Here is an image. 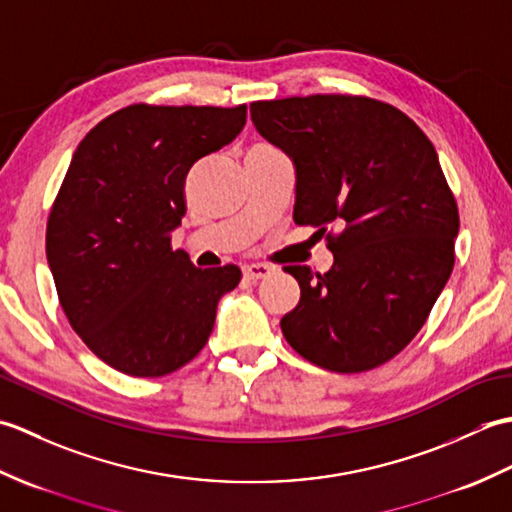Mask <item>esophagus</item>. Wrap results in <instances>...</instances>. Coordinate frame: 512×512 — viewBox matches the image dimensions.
<instances>
[{
	"label": "esophagus",
	"instance_id": "34e87169",
	"mask_svg": "<svg viewBox=\"0 0 512 512\" xmlns=\"http://www.w3.org/2000/svg\"><path fill=\"white\" fill-rule=\"evenodd\" d=\"M242 273L248 281H257V279H264L270 273H273V268L266 266V264H248L242 268Z\"/></svg>",
	"mask_w": 512,
	"mask_h": 512
}]
</instances>
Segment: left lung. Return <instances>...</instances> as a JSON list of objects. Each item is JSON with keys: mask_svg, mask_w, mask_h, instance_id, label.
<instances>
[{"mask_svg": "<svg viewBox=\"0 0 512 512\" xmlns=\"http://www.w3.org/2000/svg\"><path fill=\"white\" fill-rule=\"evenodd\" d=\"M250 118L297 173V224L328 233L323 275L288 266L301 299L281 332L306 361L367 372L405 350L453 270L458 204L431 140L396 107L317 94L250 103Z\"/></svg>", "mask_w": 512, "mask_h": 512, "instance_id": "1", "label": "left lung"}]
</instances>
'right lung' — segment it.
<instances>
[{
  "label": "right lung",
  "instance_id": "right-lung-1",
  "mask_svg": "<svg viewBox=\"0 0 512 512\" xmlns=\"http://www.w3.org/2000/svg\"><path fill=\"white\" fill-rule=\"evenodd\" d=\"M246 125V105H129L76 147L46 231L61 308L83 343L118 372H176L209 341L217 303L242 270L195 268L171 248L184 180Z\"/></svg>",
  "mask_w": 512,
  "mask_h": 512
}]
</instances>
